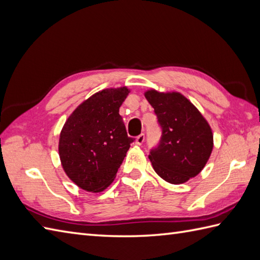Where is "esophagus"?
<instances>
[{
  "label": "esophagus",
  "mask_w": 260,
  "mask_h": 260,
  "mask_svg": "<svg viewBox=\"0 0 260 260\" xmlns=\"http://www.w3.org/2000/svg\"><path fill=\"white\" fill-rule=\"evenodd\" d=\"M144 141H145V135H144V134H141L140 136L136 137L135 143H136V145H138V146H141V145L144 143Z\"/></svg>",
  "instance_id": "34e87169"
}]
</instances>
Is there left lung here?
Segmentation results:
<instances>
[{"label":"left lung","mask_w":260,"mask_h":260,"mask_svg":"<svg viewBox=\"0 0 260 260\" xmlns=\"http://www.w3.org/2000/svg\"><path fill=\"white\" fill-rule=\"evenodd\" d=\"M161 126V140L150 152L156 174L171 184H184L203 171L214 147L208 122L192 103L179 92L144 93Z\"/></svg>","instance_id":"obj_1"}]
</instances>
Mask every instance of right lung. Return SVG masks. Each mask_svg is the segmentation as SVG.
<instances>
[{
  "label": "right lung",
  "mask_w": 260,
  "mask_h": 260,
  "mask_svg": "<svg viewBox=\"0 0 260 260\" xmlns=\"http://www.w3.org/2000/svg\"><path fill=\"white\" fill-rule=\"evenodd\" d=\"M129 92L126 86L102 89L82 102L66 119L59 134V159L68 177L84 190L107 188L134 141L119 115Z\"/></svg>",
  "instance_id": "obj_1"
}]
</instances>
